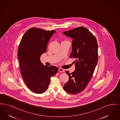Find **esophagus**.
Segmentation results:
<instances>
[{
    "label": "esophagus",
    "instance_id": "1",
    "mask_svg": "<svg viewBox=\"0 0 120 120\" xmlns=\"http://www.w3.org/2000/svg\"><path fill=\"white\" fill-rule=\"evenodd\" d=\"M59 71L60 72H61V73H63L64 72V69H63L62 68H59Z\"/></svg>",
    "mask_w": 120,
    "mask_h": 120
}]
</instances>
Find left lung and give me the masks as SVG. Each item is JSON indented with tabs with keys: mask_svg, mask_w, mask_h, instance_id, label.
Masks as SVG:
<instances>
[{
	"mask_svg": "<svg viewBox=\"0 0 120 120\" xmlns=\"http://www.w3.org/2000/svg\"><path fill=\"white\" fill-rule=\"evenodd\" d=\"M63 33L73 39L70 57L76 59L73 62L75 71L71 73L66 71L69 80L64 89L68 93L74 94L86 88L93 75L98 60V43L94 35L82 26Z\"/></svg>",
	"mask_w": 120,
	"mask_h": 120,
	"instance_id": "obj_1",
	"label": "left lung"
}]
</instances>
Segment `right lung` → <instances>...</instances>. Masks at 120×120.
Instances as JSON below:
<instances>
[{"label":"right lung","mask_w":120,"mask_h":120,"mask_svg":"<svg viewBox=\"0 0 120 120\" xmlns=\"http://www.w3.org/2000/svg\"><path fill=\"white\" fill-rule=\"evenodd\" d=\"M55 32L31 28L25 33L18 47L22 77L28 88L37 94L47 90L51 78L58 71L55 66L44 65L40 59L41 55L47 52L48 43Z\"/></svg>","instance_id":"1"}]
</instances>
